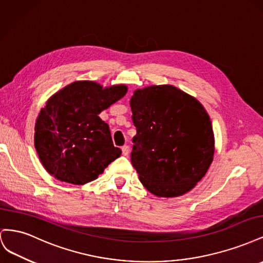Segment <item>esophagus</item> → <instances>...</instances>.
I'll return each instance as SVG.
<instances>
[{
	"label": "esophagus",
	"instance_id": "esophagus-1",
	"mask_svg": "<svg viewBox=\"0 0 263 263\" xmlns=\"http://www.w3.org/2000/svg\"><path fill=\"white\" fill-rule=\"evenodd\" d=\"M122 153H123L124 156H128V154H129V147L127 146V145L123 146L122 147Z\"/></svg>",
	"mask_w": 263,
	"mask_h": 263
}]
</instances>
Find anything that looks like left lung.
<instances>
[{
  "mask_svg": "<svg viewBox=\"0 0 263 263\" xmlns=\"http://www.w3.org/2000/svg\"><path fill=\"white\" fill-rule=\"evenodd\" d=\"M130 160L145 187L157 196H179L208 172L214 156L209 114L196 99L172 85L137 90L130 99Z\"/></svg>",
  "mask_w": 263,
  "mask_h": 263,
  "instance_id": "8db88e82",
  "label": "left lung"
}]
</instances>
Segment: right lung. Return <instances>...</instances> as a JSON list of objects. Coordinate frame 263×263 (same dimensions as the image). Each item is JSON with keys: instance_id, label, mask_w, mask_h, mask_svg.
Returning <instances> with one entry per match:
<instances>
[{"instance_id": "obj_1", "label": "right lung", "mask_w": 263, "mask_h": 263, "mask_svg": "<svg viewBox=\"0 0 263 263\" xmlns=\"http://www.w3.org/2000/svg\"><path fill=\"white\" fill-rule=\"evenodd\" d=\"M126 92L125 85L102 89L95 82L78 81L52 95L35 125V147L45 169L78 185L103 173L122 150L99 114Z\"/></svg>"}]
</instances>
